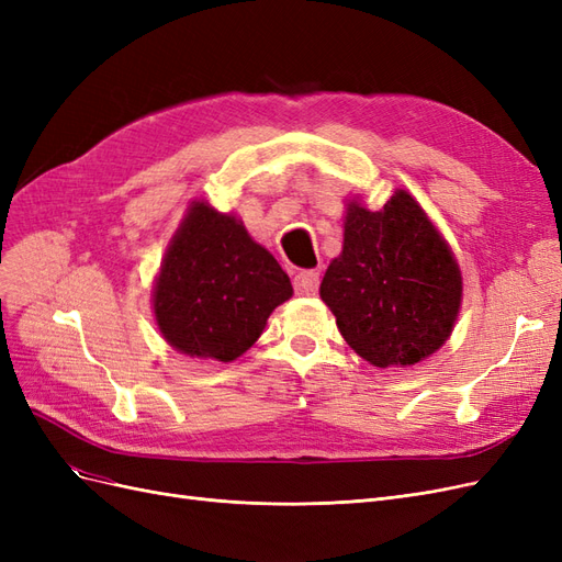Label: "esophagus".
Here are the masks:
<instances>
[{"label": "esophagus", "mask_w": 562, "mask_h": 562, "mask_svg": "<svg viewBox=\"0 0 562 562\" xmlns=\"http://www.w3.org/2000/svg\"><path fill=\"white\" fill-rule=\"evenodd\" d=\"M318 271H300V274H295L293 279V285H295V293L297 295H314L318 291Z\"/></svg>", "instance_id": "esophagus-1"}]
</instances>
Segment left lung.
<instances>
[{
	"label": "left lung",
	"mask_w": 562,
	"mask_h": 562,
	"mask_svg": "<svg viewBox=\"0 0 562 562\" xmlns=\"http://www.w3.org/2000/svg\"><path fill=\"white\" fill-rule=\"evenodd\" d=\"M318 293L361 359L405 368L446 345L462 307V271L413 194L396 190L380 211L347 203L342 252Z\"/></svg>",
	"instance_id": "left-lung-1"
}]
</instances>
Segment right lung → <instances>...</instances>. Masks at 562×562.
Instances as JSON below:
<instances>
[{
    "label": "right lung",
    "mask_w": 562,
    "mask_h": 562,
    "mask_svg": "<svg viewBox=\"0 0 562 562\" xmlns=\"http://www.w3.org/2000/svg\"><path fill=\"white\" fill-rule=\"evenodd\" d=\"M293 285L239 217L192 201L166 248L151 291L157 326L173 349L229 363L262 335Z\"/></svg>",
    "instance_id": "obj_1"
}]
</instances>
